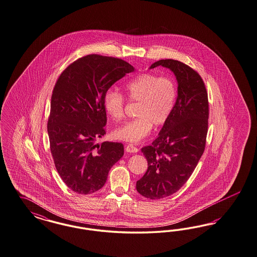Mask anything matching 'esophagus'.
<instances>
[{
    "label": "esophagus",
    "mask_w": 257,
    "mask_h": 257,
    "mask_svg": "<svg viewBox=\"0 0 257 257\" xmlns=\"http://www.w3.org/2000/svg\"><path fill=\"white\" fill-rule=\"evenodd\" d=\"M125 150H126V152H128V153H138V152H139V149H138L137 147H135L133 144H128V145H126Z\"/></svg>",
    "instance_id": "obj_1"
}]
</instances>
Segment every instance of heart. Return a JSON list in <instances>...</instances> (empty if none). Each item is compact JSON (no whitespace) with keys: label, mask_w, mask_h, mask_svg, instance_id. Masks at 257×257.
Returning a JSON list of instances; mask_svg holds the SVG:
<instances>
[{"label":"heart","mask_w":257,"mask_h":257,"mask_svg":"<svg viewBox=\"0 0 257 257\" xmlns=\"http://www.w3.org/2000/svg\"><path fill=\"white\" fill-rule=\"evenodd\" d=\"M128 98L139 101V117L115 128L113 136L116 140L138 143L150 134L153 124L160 126L168 120L177 99V85L170 77H159L145 73L131 80L125 86ZM103 107L115 121L124 116L125 98L118 91L109 89L103 97Z\"/></svg>","instance_id":"heart-1"}]
</instances>
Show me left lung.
<instances>
[{"label": "left lung", "instance_id": "obj_1", "mask_svg": "<svg viewBox=\"0 0 257 257\" xmlns=\"http://www.w3.org/2000/svg\"><path fill=\"white\" fill-rule=\"evenodd\" d=\"M157 66L172 71L178 86L168 120L152 145L142 149L148 169L136 187L150 199L173 195L186 183L203 155L209 118L208 94L199 74L172 59L154 62L150 69Z\"/></svg>", "mask_w": 257, "mask_h": 257}]
</instances>
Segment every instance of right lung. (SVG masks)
Here are the masks:
<instances>
[{
  "label": "right lung",
  "mask_w": 257,
  "mask_h": 257,
  "mask_svg": "<svg viewBox=\"0 0 257 257\" xmlns=\"http://www.w3.org/2000/svg\"><path fill=\"white\" fill-rule=\"evenodd\" d=\"M133 71L121 59L92 54L72 62L55 84L47 122L50 150L60 177L77 194L102 188L123 156L122 143L95 142L106 134L104 94Z\"/></svg>",
  "instance_id": "1"
}]
</instances>
